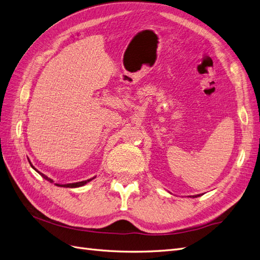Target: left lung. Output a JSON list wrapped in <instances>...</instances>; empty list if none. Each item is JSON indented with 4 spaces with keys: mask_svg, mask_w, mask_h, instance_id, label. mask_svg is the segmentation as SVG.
<instances>
[{
    "mask_svg": "<svg viewBox=\"0 0 260 260\" xmlns=\"http://www.w3.org/2000/svg\"><path fill=\"white\" fill-rule=\"evenodd\" d=\"M198 196H200V195H193L192 198H198Z\"/></svg>",
    "mask_w": 260,
    "mask_h": 260,
    "instance_id": "obj_1",
    "label": "left lung"
}]
</instances>
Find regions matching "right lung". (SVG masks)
<instances>
[{"label":"right lung","mask_w":260,"mask_h":260,"mask_svg":"<svg viewBox=\"0 0 260 260\" xmlns=\"http://www.w3.org/2000/svg\"><path fill=\"white\" fill-rule=\"evenodd\" d=\"M28 160H29V159H28ZM30 165H31V162H30ZM31 167H32L36 171H38V170L32 166V165H31ZM38 172H39V171H38ZM39 174H40V175H41L45 180H48L49 182H51V183H53V182H54V181H53L52 179H50L49 177H46L45 175L41 174V172H39ZM94 178H95V177H94ZM94 178L89 179V180H85V181H81V182H76V183H68V184H58V183H56V185H57V186H62V187H79V186H82V185L86 184L88 182H90V181H91V180H93Z\"/></svg>","instance_id":"add662e5"}]
</instances>
